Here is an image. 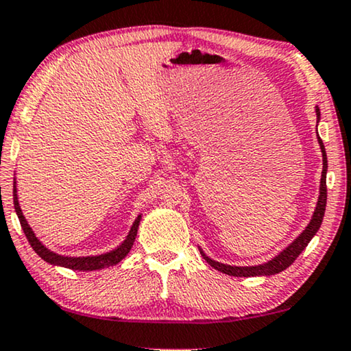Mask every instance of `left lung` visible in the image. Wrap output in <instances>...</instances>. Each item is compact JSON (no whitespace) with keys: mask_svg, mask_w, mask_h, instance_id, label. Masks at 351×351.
<instances>
[{"mask_svg":"<svg viewBox=\"0 0 351 351\" xmlns=\"http://www.w3.org/2000/svg\"><path fill=\"white\" fill-rule=\"evenodd\" d=\"M317 116L319 117V110L317 108ZM319 146H322V152H323V173H322V186H319V197H318V204H317V210H315L313 218L310 221V224L305 227V230L300 234L298 239H295L293 243H291L288 248L274 258L272 261H269L267 264L263 265H254V267H232V265H226V264H219L216 261H211L210 258L202 253L204 259L208 263L211 267H215L219 272L227 274L230 276H259V275H275L283 272L285 269H288L291 264L294 263L295 259L299 258V254L305 250V246L308 245V241L313 239V235L317 234L319 226L323 223V216H324V210H326V199H328V187H326V170H328V159H326V151H324V145L322 141V138H318Z\"/></svg>","mask_w":351,"mask_h":351,"instance_id":"1","label":"left lung"}]
</instances>
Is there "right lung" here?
I'll return each mask as SVG.
<instances>
[{"mask_svg": "<svg viewBox=\"0 0 351 351\" xmlns=\"http://www.w3.org/2000/svg\"><path fill=\"white\" fill-rule=\"evenodd\" d=\"M14 208H16L19 221H21V226H22L23 232H25V237H27L28 243L32 245V248L36 251V253L41 256L46 263L53 264V265H62V267L73 269V270H98V269H105V267H110V265H116L117 263H121V261L128 254V251H130L133 241H135V237H136L138 224H140V216H138L136 221L132 226L130 232H128L124 243H122L117 250L111 251V253H106L101 256H88V258H66V256H60V254L52 253V251H49L46 246L41 245V241L34 237L33 230L29 229V226L25 221V216L22 215L21 206H19L16 186H14Z\"/></svg>", "mask_w": 351, "mask_h": 351, "instance_id": "obj_1", "label": "right lung"}]
</instances>
